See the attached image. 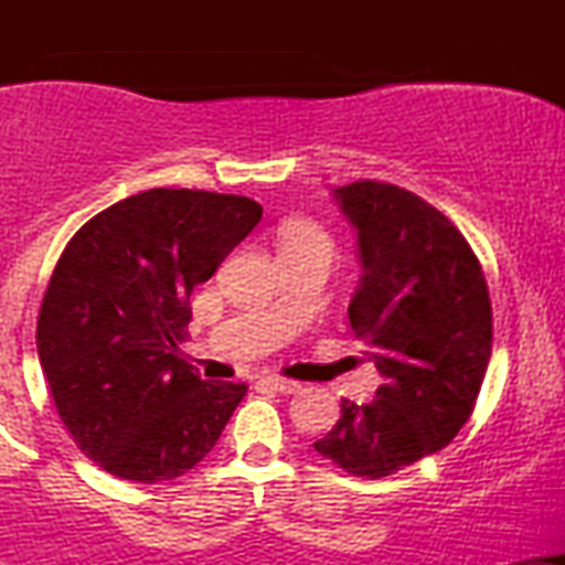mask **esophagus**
Instances as JSON below:
<instances>
[{
  "label": "esophagus",
  "instance_id": "esophagus-1",
  "mask_svg": "<svg viewBox=\"0 0 565 565\" xmlns=\"http://www.w3.org/2000/svg\"><path fill=\"white\" fill-rule=\"evenodd\" d=\"M260 385L268 387V391H274V393H297L302 387L300 382L284 380V377H265V380H260Z\"/></svg>",
  "mask_w": 565,
  "mask_h": 565
}]
</instances>
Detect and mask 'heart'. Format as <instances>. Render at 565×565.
Returning a JSON list of instances; mask_svg holds the SVG:
<instances>
[{"label": "heart", "mask_w": 565, "mask_h": 565, "mask_svg": "<svg viewBox=\"0 0 565 565\" xmlns=\"http://www.w3.org/2000/svg\"><path fill=\"white\" fill-rule=\"evenodd\" d=\"M278 238H281V249H302V246H327V249H332L327 233L310 220H289L278 231Z\"/></svg>", "instance_id": "b5f03b06"}]
</instances>
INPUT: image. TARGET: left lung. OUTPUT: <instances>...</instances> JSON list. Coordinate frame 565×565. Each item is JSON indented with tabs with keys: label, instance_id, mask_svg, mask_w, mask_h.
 I'll use <instances>...</instances> for the list:
<instances>
[{
	"label": "left lung",
	"instance_id": "1",
	"mask_svg": "<svg viewBox=\"0 0 565 565\" xmlns=\"http://www.w3.org/2000/svg\"><path fill=\"white\" fill-rule=\"evenodd\" d=\"M334 199L359 233L350 329L385 382L369 404L342 398L313 446L377 481L449 446L470 419L491 359V300L468 238L417 193L359 180Z\"/></svg>",
	"mask_w": 565,
	"mask_h": 565
}]
</instances>
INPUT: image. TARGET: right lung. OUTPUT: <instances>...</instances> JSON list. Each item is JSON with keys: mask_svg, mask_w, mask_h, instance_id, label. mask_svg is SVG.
I'll return each instance as SVG.
<instances>
[{"mask_svg": "<svg viewBox=\"0 0 565 565\" xmlns=\"http://www.w3.org/2000/svg\"><path fill=\"white\" fill-rule=\"evenodd\" d=\"M233 193L151 188L82 225L36 321V350L63 425L116 478L172 481L199 465L244 382H206L180 359L191 291L260 223Z\"/></svg>", "mask_w": 565, "mask_h": 565, "instance_id": "add662e5", "label": "right lung"}]
</instances>
